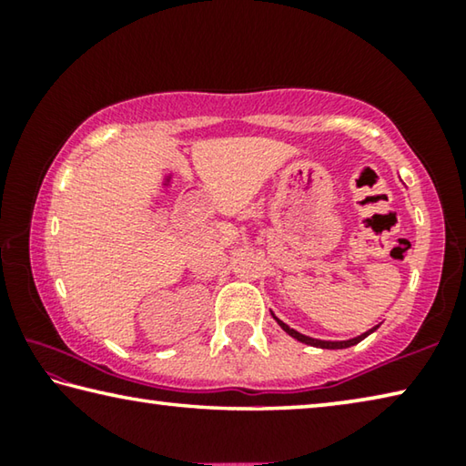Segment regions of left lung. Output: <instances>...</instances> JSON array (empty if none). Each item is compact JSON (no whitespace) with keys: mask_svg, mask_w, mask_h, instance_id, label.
<instances>
[{"mask_svg":"<svg viewBox=\"0 0 466 466\" xmlns=\"http://www.w3.org/2000/svg\"><path fill=\"white\" fill-rule=\"evenodd\" d=\"M271 314H273V312H271ZM273 319L278 320V325H279L283 330H286V333H288L289 337L298 339L299 343H306V345H312V347H320V350H345V347L358 345L360 341H364V339H366L370 333H374V330L378 329V327L370 329V330H366V333H361V335H358V337H353V339H347V341H322V339H312V337H306V335H302V333H298V330L289 329V327L286 325V322L279 320L278 317H275V314H273Z\"/></svg>","mask_w":466,"mask_h":466,"instance_id":"1","label":"left lung"}]
</instances>
